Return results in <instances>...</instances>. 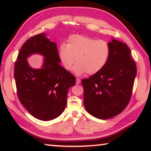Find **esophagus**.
<instances>
[{
    "label": "esophagus",
    "instance_id": "1",
    "mask_svg": "<svg viewBox=\"0 0 151 151\" xmlns=\"http://www.w3.org/2000/svg\"><path fill=\"white\" fill-rule=\"evenodd\" d=\"M81 83V80L79 78H76V85H79Z\"/></svg>",
    "mask_w": 151,
    "mask_h": 151
}]
</instances>
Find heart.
<instances>
[{
  "mask_svg": "<svg viewBox=\"0 0 151 151\" xmlns=\"http://www.w3.org/2000/svg\"><path fill=\"white\" fill-rule=\"evenodd\" d=\"M111 48L105 40L86 36L71 35L66 45L62 44L58 50L60 62L66 70H71L76 62V75L86 73L94 75L103 69L109 59Z\"/></svg>",
  "mask_w": 151,
  "mask_h": 151,
  "instance_id": "obj_1",
  "label": "heart"
}]
</instances>
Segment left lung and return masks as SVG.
Wrapping results in <instances>:
<instances>
[{
    "label": "left lung",
    "mask_w": 151,
    "mask_h": 151,
    "mask_svg": "<svg viewBox=\"0 0 151 151\" xmlns=\"http://www.w3.org/2000/svg\"><path fill=\"white\" fill-rule=\"evenodd\" d=\"M109 45L111 55L103 69L81 81L86 111L100 119L115 116L126 108L137 75V65L126 43L112 39Z\"/></svg>",
    "instance_id": "obj_1"
}]
</instances>
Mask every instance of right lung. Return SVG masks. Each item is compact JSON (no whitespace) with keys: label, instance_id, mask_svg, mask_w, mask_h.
Wrapping results in <instances>:
<instances>
[{"label":"right lung","instance_id":"obj_1","mask_svg":"<svg viewBox=\"0 0 151 151\" xmlns=\"http://www.w3.org/2000/svg\"><path fill=\"white\" fill-rule=\"evenodd\" d=\"M33 53L45 57L41 70H33L27 64L26 58ZM59 63L57 44L41 33L24 43L14 64V76L20 103L41 121H50L62 114L68 88L75 85V76Z\"/></svg>","mask_w":151,"mask_h":151}]
</instances>
